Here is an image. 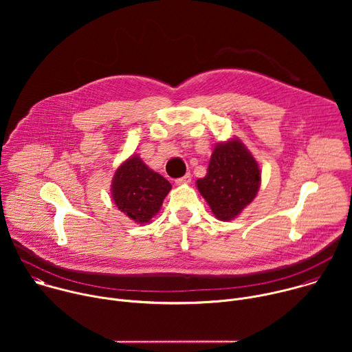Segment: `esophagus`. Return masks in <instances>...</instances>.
I'll return each instance as SVG.
<instances>
[{"label": "esophagus", "instance_id": "34e87169", "mask_svg": "<svg viewBox=\"0 0 352 352\" xmlns=\"http://www.w3.org/2000/svg\"><path fill=\"white\" fill-rule=\"evenodd\" d=\"M189 182H190V174H185L184 177L175 179L177 185H184V184H189Z\"/></svg>", "mask_w": 352, "mask_h": 352}]
</instances>
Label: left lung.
I'll return each mask as SVG.
<instances>
[{"mask_svg": "<svg viewBox=\"0 0 352 352\" xmlns=\"http://www.w3.org/2000/svg\"><path fill=\"white\" fill-rule=\"evenodd\" d=\"M196 186L221 221L235 219L256 197L261 186V170L255 157L238 139L216 144L208 174Z\"/></svg>", "mask_w": 352, "mask_h": 352, "instance_id": "left-lung-1", "label": "left lung"}]
</instances>
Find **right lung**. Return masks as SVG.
Returning a JSON list of instances; mask_svg holds the SVG:
<instances>
[{
	"label": "right lung",
	"mask_w": 352,
	"mask_h": 352,
	"mask_svg": "<svg viewBox=\"0 0 352 352\" xmlns=\"http://www.w3.org/2000/svg\"><path fill=\"white\" fill-rule=\"evenodd\" d=\"M170 189L171 184L148 168L138 155L131 156L117 168L111 182L114 204L139 224L150 223L159 213Z\"/></svg>",
	"instance_id": "add662e5"
}]
</instances>
